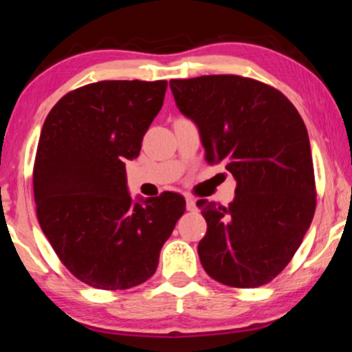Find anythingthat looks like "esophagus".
I'll list each match as a JSON object with an SVG mask.
<instances>
[{
    "label": "esophagus",
    "instance_id": "34e87169",
    "mask_svg": "<svg viewBox=\"0 0 352 352\" xmlns=\"http://www.w3.org/2000/svg\"><path fill=\"white\" fill-rule=\"evenodd\" d=\"M186 206L189 211H195L197 205H195V199L192 195H186Z\"/></svg>",
    "mask_w": 352,
    "mask_h": 352
}]
</instances>
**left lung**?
<instances>
[{"mask_svg":"<svg viewBox=\"0 0 352 352\" xmlns=\"http://www.w3.org/2000/svg\"><path fill=\"white\" fill-rule=\"evenodd\" d=\"M170 88L200 129L206 162H223L237 181L229 206L197 201L208 226L201 266L224 285H266L292 261L314 218L306 124L280 91L247 76L171 80Z\"/></svg>","mask_w":352,"mask_h":352,"instance_id":"obj_1","label":"left lung"}]
</instances>
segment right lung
<instances>
[{"label":"right lung","mask_w":352,"mask_h":352,"mask_svg":"<svg viewBox=\"0 0 352 352\" xmlns=\"http://www.w3.org/2000/svg\"><path fill=\"white\" fill-rule=\"evenodd\" d=\"M166 80H105L59 99L43 124L33 165L41 230L86 285L126 290L157 271L163 243L184 214V197L163 192L133 204L124 162L141 152Z\"/></svg>","instance_id":"1"}]
</instances>
